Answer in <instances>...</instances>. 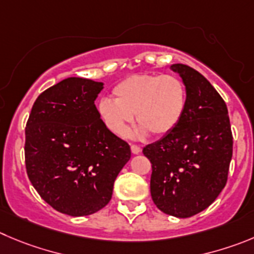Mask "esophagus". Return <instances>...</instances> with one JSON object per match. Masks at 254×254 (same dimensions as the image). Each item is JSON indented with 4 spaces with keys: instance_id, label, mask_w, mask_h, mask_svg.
Instances as JSON below:
<instances>
[{
    "instance_id": "esophagus-1",
    "label": "esophagus",
    "mask_w": 254,
    "mask_h": 254,
    "mask_svg": "<svg viewBox=\"0 0 254 254\" xmlns=\"http://www.w3.org/2000/svg\"><path fill=\"white\" fill-rule=\"evenodd\" d=\"M130 148H131V153L132 154H139L141 151L140 146L135 145V144H131V145H130Z\"/></svg>"
}]
</instances>
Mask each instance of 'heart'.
<instances>
[{
	"mask_svg": "<svg viewBox=\"0 0 254 254\" xmlns=\"http://www.w3.org/2000/svg\"><path fill=\"white\" fill-rule=\"evenodd\" d=\"M113 92L115 100L103 98L98 108L108 129L122 138L127 136L134 114L141 125L138 135L168 134L179 124L188 103L186 84L175 75H132Z\"/></svg>",
	"mask_w": 254,
	"mask_h": 254,
	"instance_id": "heart-1",
	"label": "heart"
}]
</instances>
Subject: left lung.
Masks as SVG:
<instances>
[{"mask_svg": "<svg viewBox=\"0 0 254 254\" xmlns=\"http://www.w3.org/2000/svg\"><path fill=\"white\" fill-rule=\"evenodd\" d=\"M179 73L188 92L179 124L143 154L151 163L150 193L165 214L188 218L214 202L228 179L233 135L228 109L202 73L183 64Z\"/></svg>", "mask_w": 254, "mask_h": 254, "instance_id": "1", "label": "left lung"}]
</instances>
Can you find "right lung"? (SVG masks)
<instances>
[{
    "instance_id": "obj_1",
    "label": "right lung",
    "mask_w": 254,
    "mask_h": 254,
    "mask_svg": "<svg viewBox=\"0 0 254 254\" xmlns=\"http://www.w3.org/2000/svg\"><path fill=\"white\" fill-rule=\"evenodd\" d=\"M103 82L68 77L39 95L26 123L28 179L47 204L72 217L103 209L129 162V144L110 131L94 101Z\"/></svg>"
}]
</instances>
